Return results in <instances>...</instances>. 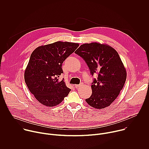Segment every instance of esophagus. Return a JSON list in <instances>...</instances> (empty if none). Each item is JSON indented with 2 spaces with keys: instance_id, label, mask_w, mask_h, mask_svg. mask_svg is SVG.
Segmentation results:
<instances>
[{
  "instance_id": "esophagus-1",
  "label": "esophagus",
  "mask_w": 149,
  "mask_h": 149,
  "mask_svg": "<svg viewBox=\"0 0 149 149\" xmlns=\"http://www.w3.org/2000/svg\"><path fill=\"white\" fill-rule=\"evenodd\" d=\"M82 86V84H78V85H75V87L76 88H78L80 87H81Z\"/></svg>"
}]
</instances>
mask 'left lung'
I'll use <instances>...</instances> for the list:
<instances>
[{"label":"left lung","mask_w":149,"mask_h":149,"mask_svg":"<svg viewBox=\"0 0 149 149\" xmlns=\"http://www.w3.org/2000/svg\"><path fill=\"white\" fill-rule=\"evenodd\" d=\"M75 53L86 62L92 76L98 74L92 82V94L86 102L98 109L108 107L119 95L127 77L118 54L110 46L97 42L81 45Z\"/></svg>","instance_id":"left-lung-1"}]
</instances>
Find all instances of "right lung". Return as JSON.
<instances>
[{
    "label": "right lung",
    "mask_w": 149,
    "mask_h": 149,
    "mask_svg": "<svg viewBox=\"0 0 149 149\" xmlns=\"http://www.w3.org/2000/svg\"><path fill=\"white\" fill-rule=\"evenodd\" d=\"M79 47L78 44L56 42L40 46L32 53L25 71V81L30 92L42 104L54 107L61 103L71 89L58 80L62 65Z\"/></svg>",
    "instance_id": "add662e5"
}]
</instances>
